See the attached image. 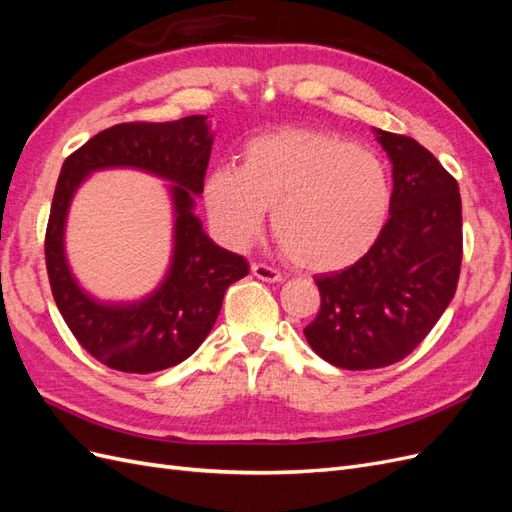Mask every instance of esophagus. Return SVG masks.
<instances>
[{
    "label": "esophagus",
    "instance_id": "1",
    "mask_svg": "<svg viewBox=\"0 0 512 512\" xmlns=\"http://www.w3.org/2000/svg\"><path fill=\"white\" fill-rule=\"evenodd\" d=\"M252 275L262 282H282V273L265 265V262H252Z\"/></svg>",
    "mask_w": 512,
    "mask_h": 512
}]
</instances>
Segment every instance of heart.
Instances as JSON below:
<instances>
[{
  "label": "heart",
  "instance_id": "heart-1",
  "mask_svg": "<svg viewBox=\"0 0 512 512\" xmlns=\"http://www.w3.org/2000/svg\"><path fill=\"white\" fill-rule=\"evenodd\" d=\"M205 203L232 247L250 243L273 209V235L294 265L331 271L374 245L389 218L391 181L369 149L331 132L286 128L247 143L241 168H215Z\"/></svg>",
  "mask_w": 512,
  "mask_h": 512
}]
</instances>
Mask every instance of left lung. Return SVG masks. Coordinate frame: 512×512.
<instances>
[{
  "label": "left lung",
  "instance_id": "obj_1",
  "mask_svg": "<svg viewBox=\"0 0 512 512\" xmlns=\"http://www.w3.org/2000/svg\"><path fill=\"white\" fill-rule=\"evenodd\" d=\"M393 162L391 218L354 265L316 277L312 350L342 369L393 365L423 342L459 282L463 232L455 177L404 134L376 130Z\"/></svg>",
  "mask_w": 512,
  "mask_h": 512
}]
</instances>
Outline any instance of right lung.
I'll use <instances>...</instances> for the list:
<instances>
[{
    "instance_id": "right-lung-1",
    "label": "right lung",
    "mask_w": 512,
    "mask_h": 512,
    "mask_svg": "<svg viewBox=\"0 0 512 512\" xmlns=\"http://www.w3.org/2000/svg\"><path fill=\"white\" fill-rule=\"evenodd\" d=\"M205 119L117 123L89 138L61 166L44 237L46 273L76 342L111 369L151 374L188 359L218 320L226 288L250 271L243 256L215 245L194 215V196L203 194L213 145ZM113 165L141 167L176 183L171 186L178 215L174 265L151 298L130 306L87 298L63 254V226L75 188L91 169Z\"/></svg>"
}]
</instances>
